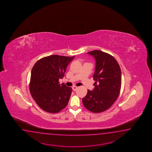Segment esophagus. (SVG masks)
<instances>
[{"mask_svg":"<svg viewBox=\"0 0 152 152\" xmlns=\"http://www.w3.org/2000/svg\"><path fill=\"white\" fill-rule=\"evenodd\" d=\"M77 87L75 86H73L72 87V89H73V90L74 91H76V90L77 89Z\"/></svg>","mask_w":152,"mask_h":152,"instance_id":"esophagus-1","label":"esophagus"}]
</instances>
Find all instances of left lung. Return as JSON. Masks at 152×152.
<instances>
[{
	"label": "left lung",
	"instance_id": "left-lung-1",
	"mask_svg": "<svg viewBox=\"0 0 152 152\" xmlns=\"http://www.w3.org/2000/svg\"><path fill=\"white\" fill-rule=\"evenodd\" d=\"M95 58V81L92 91H87L83 99V106L93 113H100L110 108L119 96L121 86V72L119 64L109 54L99 50L87 53Z\"/></svg>",
	"mask_w": 152,
	"mask_h": 152
}]
</instances>
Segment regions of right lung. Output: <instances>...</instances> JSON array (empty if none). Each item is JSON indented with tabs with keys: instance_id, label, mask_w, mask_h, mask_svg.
<instances>
[{
	"instance_id": "add662e5",
	"label": "right lung",
	"mask_w": 152,
	"mask_h": 152,
	"mask_svg": "<svg viewBox=\"0 0 152 152\" xmlns=\"http://www.w3.org/2000/svg\"><path fill=\"white\" fill-rule=\"evenodd\" d=\"M74 57L52 55L42 58L36 62L31 71L30 93L34 101L48 113H56L67 105L72 93V88L59 79L64 76L67 66Z\"/></svg>"
}]
</instances>
